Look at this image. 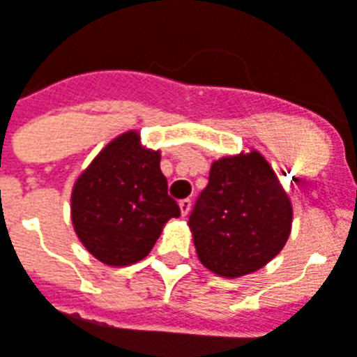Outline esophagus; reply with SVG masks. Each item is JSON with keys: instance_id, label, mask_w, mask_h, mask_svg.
Listing matches in <instances>:
<instances>
[{"instance_id": "1", "label": "esophagus", "mask_w": 357, "mask_h": 357, "mask_svg": "<svg viewBox=\"0 0 357 357\" xmlns=\"http://www.w3.org/2000/svg\"><path fill=\"white\" fill-rule=\"evenodd\" d=\"M190 206H192V201H190V199H182L181 203H178V208H181V216H188V212H190Z\"/></svg>"}]
</instances>
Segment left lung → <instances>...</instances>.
Listing matches in <instances>:
<instances>
[{"instance_id":"obj_1","label":"left lung","mask_w":357,"mask_h":357,"mask_svg":"<svg viewBox=\"0 0 357 357\" xmlns=\"http://www.w3.org/2000/svg\"><path fill=\"white\" fill-rule=\"evenodd\" d=\"M190 231L204 268L236 279L266 266L292 229V203L259 151L212 162Z\"/></svg>"}]
</instances>
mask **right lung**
Returning <instances> with one entry per match:
<instances>
[{"label": "right lung", "mask_w": 357, "mask_h": 357, "mask_svg": "<svg viewBox=\"0 0 357 357\" xmlns=\"http://www.w3.org/2000/svg\"><path fill=\"white\" fill-rule=\"evenodd\" d=\"M160 151L128 130L107 143L76 178L70 195L74 231L107 266H130L151 253L165 223L181 216L167 195Z\"/></svg>", "instance_id": "1"}]
</instances>
